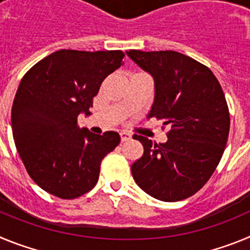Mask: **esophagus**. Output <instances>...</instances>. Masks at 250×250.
<instances>
[{
  "label": "esophagus",
  "mask_w": 250,
  "mask_h": 250,
  "mask_svg": "<svg viewBox=\"0 0 250 250\" xmlns=\"http://www.w3.org/2000/svg\"><path fill=\"white\" fill-rule=\"evenodd\" d=\"M120 138H121V141H127L129 140V139H131V135H130L129 132H126V131H121L120 132Z\"/></svg>",
  "instance_id": "obj_1"
}]
</instances>
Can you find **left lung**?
I'll return each instance as SVG.
<instances>
[{
	"label": "left lung",
	"instance_id": "left-lung-1",
	"mask_svg": "<svg viewBox=\"0 0 250 250\" xmlns=\"http://www.w3.org/2000/svg\"><path fill=\"white\" fill-rule=\"evenodd\" d=\"M154 79L147 118L169 125L167 141L134 135L144 154L131 165L132 178L149 195L179 202L194 195L213 175L230 127L224 92L210 68L176 51H126Z\"/></svg>",
	"mask_w": 250,
	"mask_h": 250
}]
</instances>
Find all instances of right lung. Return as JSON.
Wrapping results in <instances>:
<instances>
[{"instance_id": "obj_1", "label": "right lung", "mask_w": 250, "mask_h": 250, "mask_svg": "<svg viewBox=\"0 0 250 250\" xmlns=\"http://www.w3.org/2000/svg\"><path fill=\"white\" fill-rule=\"evenodd\" d=\"M124 56L119 50H60L22 77L11 112L13 140L28 175L47 193L75 199L91 190L101 160L120 143L118 132L80 129L77 116L91 114L92 99Z\"/></svg>"}]
</instances>
